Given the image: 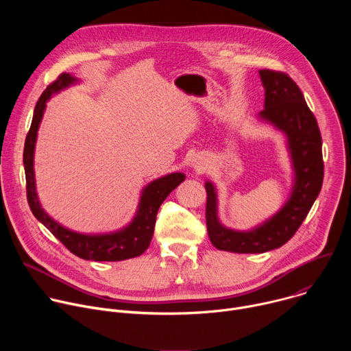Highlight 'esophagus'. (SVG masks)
Masks as SVG:
<instances>
[{
    "label": "esophagus",
    "mask_w": 351,
    "mask_h": 351,
    "mask_svg": "<svg viewBox=\"0 0 351 351\" xmlns=\"http://www.w3.org/2000/svg\"><path fill=\"white\" fill-rule=\"evenodd\" d=\"M193 167H194V168H197L198 171H199V169H203V165H202V162H195Z\"/></svg>",
    "instance_id": "obj_1"
}]
</instances>
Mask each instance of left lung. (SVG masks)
I'll return each mask as SVG.
<instances>
[{"instance_id":"obj_1","label":"left lung","mask_w":351,"mask_h":351,"mask_svg":"<svg viewBox=\"0 0 351 351\" xmlns=\"http://www.w3.org/2000/svg\"><path fill=\"white\" fill-rule=\"evenodd\" d=\"M260 76L265 87V108L260 117L286 133L295 182L285 207L250 232H236L219 223L215 187L211 182L206 183L210 240L218 250L240 254L265 253L287 243L308 215L324 182L322 137L302 90L280 71L261 69Z\"/></svg>"}]
</instances>
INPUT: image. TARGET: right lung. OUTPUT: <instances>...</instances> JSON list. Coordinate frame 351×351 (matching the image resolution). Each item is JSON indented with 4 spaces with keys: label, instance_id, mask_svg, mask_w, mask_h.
<instances>
[{
    "label": "right lung",
    "instance_id": "right-lung-1",
    "mask_svg": "<svg viewBox=\"0 0 351 351\" xmlns=\"http://www.w3.org/2000/svg\"><path fill=\"white\" fill-rule=\"evenodd\" d=\"M73 82H76L75 77H72L68 73H61L51 84H48V87L43 91L36 104L32 125L27 132L23 149V165L26 175V194L29 207L33 215L51 232L72 254L77 256L79 258L91 261H123L138 257L148 248L149 241L153 239L156 218L160 206L164 203V199L168 197V194L184 180L183 173H171L149 183L143 191L137 214L132 223L123 230L111 234L90 236L72 232L53 221L40 207L38 198L36 194L33 171V153L38 125L43 118L47 99L51 97L53 93H57L58 90L72 84Z\"/></svg>",
    "mask_w": 351,
    "mask_h": 351
}]
</instances>
